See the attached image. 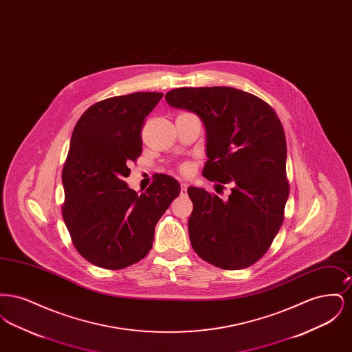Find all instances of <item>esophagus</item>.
Segmentation results:
<instances>
[{"instance_id":"obj_1","label":"esophagus","mask_w":352,"mask_h":352,"mask_svg":"<svg viewBox=\"0 0 352 352\" xmlns=\"http://www.w3.org/2000/svg\"><path fill=\"white\" fill-rule=\"evenodd\" d=\"M181 192H182V194L187 192V184H186V182L181 184Z\"/></svg>"}]
</instances>
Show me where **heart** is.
Here are the masks:
<instances>
[{"instance_id": "heart-1", "label": "heart", "mask_w": 352, "mask_h": 352, "mask_svg": "<svg viewBox=\"0 0 352 352\" xmlns=\"http://www.w3.org/2000/svg\"><path fill=\"white\" fill-rule=\"evenodd\" d=\"M182 170H184V171H188V166H184V168H182Z\"/></svg>"}]
</instances>
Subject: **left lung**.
<instances>
[{"label":"left lung","mask_w":352,"mask_h":352,"mask_svg":"<svg viewBox=\"0 0 352 352\" xmlns=\"http://www.w3.org/2000/svg\"><path fill=\"white\" fill-rule=\"evenodd\" d=\"M165 99L203 122V177L232 186L227 201L187 188L191 245L215 267L247 268L267 253L284 221L289 184L281 121L265 101L232 87L175 88Z\"/></svg>","instance_id":"1"}]
</instances>
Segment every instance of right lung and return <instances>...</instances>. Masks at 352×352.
Returning <instances> with one entry per match:
<instances>
[{
	"mask_svg": "<svg viewBox=\"0 0 352 352\" xmlns=\"http://www.w3.org/2000/svg\"><path fill=\"white\" fill-rule=\"evenodd\" d=\"M160 92H134L99 101L76 122L62 173L63 219L72 243L91 264L122 269L144 258L154 228L181 184L157 174L144 192L129 188V164L142 151L145 118Z\"/></svg>",
	"mask_w": 352,
	"mask_h": 352,
	"instance_id": "obj_1",
	"label": "right lung"
}]
</instances>
